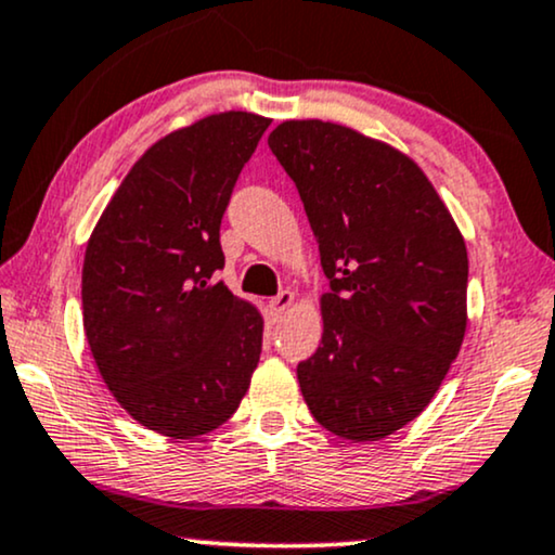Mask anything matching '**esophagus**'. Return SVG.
I'll list each match as a JSON object with an SVG mask.
<instances>
[{
	"label": "esophagus",
	"mask_w": 555,
	"mask_h": 555,
	"mask_svg": "<svg viewBox=\"0 0 555 555\" xmlns=\"http://www.w3.org/2000/svg\"><path fill=\"white\" fill-rule=\"evenodd\" d=\"M292 301H294V294H292L289 289L279 292L276 297H273V299L269 301V314H271V320H282L284 312L292 307Z\"/></svg>",
	"instance_id": "34e87169"
}]
</instances>
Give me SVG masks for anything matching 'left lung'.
I'll list each match as a JSON object with an SVG mask.
<instances>
[{
  "mask_svg": "<svg viewBox=\"0 0 555 555\" xmlns=\"http://www.w3.org/2000/svg\"><path fill=\"white\" fill-rule=\"evenodd\" d=\"M269 149L297 186L330 292L322 340L297 366L330 433L387 438L430 404L466 333V243L420 166L322 120L282 122Z\"/></svg>",
  "mask_w": 555,
  "mask_h": 555,
  "instance_id": "1",
  "label": "left lung"
}]
</instances>
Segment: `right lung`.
Returning a JSON list of instances; mask_svg holds the SVG:
<instances>
[{"label":"right lung","mask_w":555,"mask_h":555,"mask_svg":"<svg viewBox=\"0 0 555 555\" xmlns=\"http://www.w3.org/2000/svg\"><path fill=\"white\" fill-rule=\"evenodd\" d=\"M271 120L222 112L140 156L89 237L83 330L112 395L173 440L233 417L261 359L263 320L215 273L222 215Z\"/></svg>","instance_id":"1"}]
</instances>
